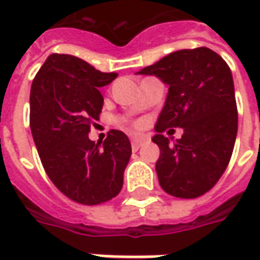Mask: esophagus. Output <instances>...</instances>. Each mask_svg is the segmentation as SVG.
<instances>
[{"mask_svg":"<svg viewBox=\"0 0 260 260\" xmlns=\"http://www.w3.org/2000/svg\"><path fill=\"white\" fill-rule=\"evenodd\" d=\"M146 140H147V139H146L145 136H135V137L132 139V146H133L135 149H139L140 146L145 143Z\"/></svg>","mask_w":260,"mask_h":260,"instance_id":"esophagus-1","label":"esophagus"}]
</instances>
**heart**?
<instances>
[{
    "mask_svg": "<svg viewBox=\"0 0 260 260\" xmlns=\"http://www.w3.org/2000/svg\"><path fill=\"white\" fill-rule=\"evenodd\" d=\"M136 125H140V123H139V121H137V123H135Z\"/></svg>",
    "mask_w": 260,
    "mask_h": 260,
    "instance_id": "b5f03b06",
    "label": "heart"
}]
</instances>
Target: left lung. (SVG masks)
<instances>
[{"label":"left lung","mask_w":260,"mask_h":260,"mask_svg":"<svg viewBox=\"0 0 260 260\" xmlns=\"http://www.w3.org/2000/svg\"><path fill=\"white\" fill-rule=\"evenodd\" d=\"M137 74L169 86L152 139L160 149L156 174L162 189L178 198L205 194L224 174L237 136L230 68L214 50L197 47L169 53ZM174 126L184 135L171 144L163 132Z\"/></svg>","instance_id":"left-lung-1"}]
</instances>
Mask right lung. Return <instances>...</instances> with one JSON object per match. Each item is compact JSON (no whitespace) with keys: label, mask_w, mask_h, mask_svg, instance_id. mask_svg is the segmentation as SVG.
<instances>
[{"label":"right lung","mask_w":260,"mask_h":260,"mask_svg":"<svg viewBox=\"0 0 260 260\" xmlns=\"http://www.w3.org/2000/svg\"><path fill=\"white\" fill-rule=\"evenodd\" d=\"M115 78L76 56L53 53L31 84L30 128L42 165L56 188L79 204L110 201L123 188L128 137L111 130L103 145L88 137L104 104L100 88Z\"/></svg>","instance_id":"obj_1"}]
</instances>
